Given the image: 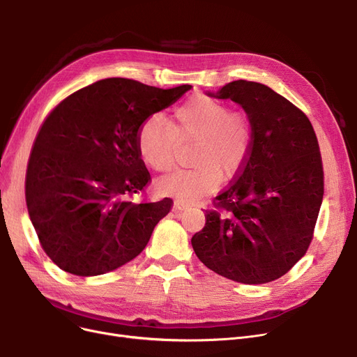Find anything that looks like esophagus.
Here are the masks:
<instances>
[{
  "label": "esophagus",
  "instance_id": "1",
  "mask_svg": "<svg viewBox=\"0 0 357 357\" xmlns=\"http://www.w3.org/2000/svg\"><path fill=\"white\" fill-rule=\"evenodd\" d=\"M174 207H175V210H178V211H185V210H188V204H185V202H182V201H175V202H174Z\"/></svg>",
  "mask_w": 357,
  "mask_h": 357
}]
</instances>
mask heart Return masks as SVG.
Segmentation results:
<instances>
[{"label":"heart","mask_w":357,"mask_h":357,"mask_svg":"<svg viewBox=\"0 0 357 357\" xmlns=\"http://www.w3.org/2000/svg\"><path fill=\"white\" fill-rule=\"evenodd\" d=\"M253 127L241 112L207 96H194L172 112L147 117L137 130L140 159L156 172L171 171L181 143L195 140L188 171H178L158 181L160 195L182 202H197L211 195L224 181L236 178L246 166L253 147Z\"/></svg>","instance_id":"obj_1"}]
</instances>
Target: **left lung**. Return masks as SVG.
Wrapping results in <instances>:
<instances>
[{
  "label": "left lung",
  "instance_id": "left-lung-1",
  "mask_svg": "<svg viewBox=\"0 0 357 357\" xmlns=\"http://www.w3.org/2000/svg\"><path fill=\"white\" fill-rule=\"evenodd\" d=\"M208 97L241 105L253 127L250 158L205 211L191 238L198 259L240 284H266L301 259L324 194L320 147L304 112L269 86L238 79Z\"/></svg>",
  "mask_w": 357,
  "mask_h": 357
}]
</instances>
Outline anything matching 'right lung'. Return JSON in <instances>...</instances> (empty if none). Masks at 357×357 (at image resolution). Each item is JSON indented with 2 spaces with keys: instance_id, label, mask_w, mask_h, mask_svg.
I'll return each mask as SVG.
<instances>
[{
  "instance_id": "obj_1",
  "label": "right lung",
  "mask_w": 357,
  "mask_h": 357,
  "mask_svg": "<svg viewBox=\"0 0 357 357\" xmlns=\"http://www.w3.org/2000/svg\"><path fill=\"white\" fill-rule=\"evenodd\" d=\"M190 89L107 78L73 92L50 112L30 155L26 201L54 265L97 276L143 252L172 199L130 201L150 179L137 152V130Z\"/></svg>"
}]
</instances>
